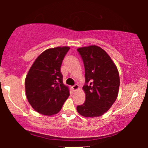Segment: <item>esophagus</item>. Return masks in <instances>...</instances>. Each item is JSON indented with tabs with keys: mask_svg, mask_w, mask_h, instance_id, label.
Returning a JSON list of instances; mask_svg holds the SVG:
<instances>
[{
	"mask_svg": "<svg viewBox=\"0 0 148 148\" xmlns=\"http://www.w3.org/2000/svg\"><path fill=\"white\" fill-rule=\"evenodd\" d=\"M72 88H73V91H77L79 89V85L75 84L72 87Z\"/></svg>",
	"mask_w": 148,
	"mask_h": 148,
	"instance_id": "obj_1",
	"label": "esophagus"
}]
</instances>
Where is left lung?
<instances>
[{
    "label": "left lung",
    "mask_w": 148,
    "mask_h": 148,
    "mask_svg": "<svg viewBox=\"0 0 148 148\" xmlns=\"http://www.w3.org/2000/svg\"><path fill=\"white\" fill-rule=\"evenodd\" d=\"M77 51L84 61L86 84L83 87L86 102L77 106V110L84 117L100 116L110 108L118 96V69L110 56L98 46L81 47Z\"/></svg>",
    "instance_id": "8db88e82"
}]
</instances>
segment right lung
<instances>
[{"instance_id":"add662e5","label":"right lung","mask_w":148,"mask_h":148,"mask_svg":"<svg viewBox=\"0 0 148 148\" xmlns=\"http://www.w3.org/2000/svg\"><path fill=\"white\" fill-rule=\"evenodd\" d=\"M69 49V46H58L44 50L26 75V97L32 108L40 114H57L69 96V89L63 84L60 70L62 60Z\"/></svg>"}]
</instances>
